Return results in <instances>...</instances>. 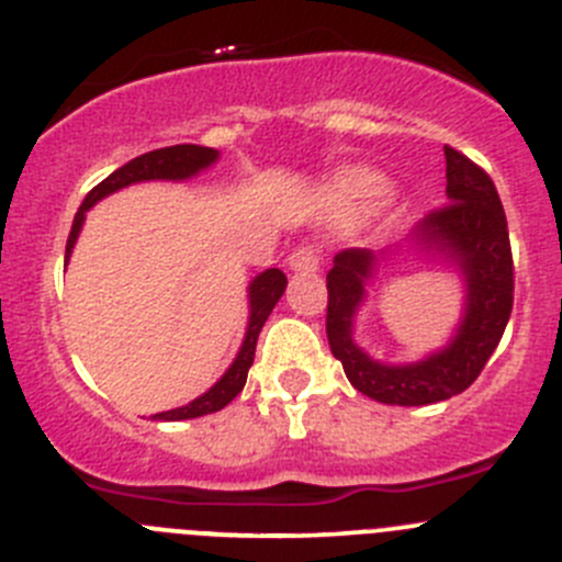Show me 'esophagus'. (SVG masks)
<instances>
[{
    "mask_svg": "<svg viewBox=\"0 0 562 562\" xmlns=\"http://www.w3.org/2000/svg\"><path fill=\"white\" fill-rule=\"evenodd\" d=\"M288 263H291L293 271H315L321 263V252L313 244H299L291 258H288Z\"/></svg>",
    "mask_w": 562,
    "mask_h": 562,
    "instance_id": "obj_1",
    "label": "esophagus"
}]
</instances>
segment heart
<instances>
[{"label":"heart","mask_w":562,"mask_h":562,"mask_svg":"<svg viewBox=\"0 0 562 562\" xmlns=\"http://www.w3.org/2000/svg\"><path fill=\"white\" fill-rule=\"evenodd\" d=\"M348 194L359 200H370L379 194V183H375L373 178H353V181L348 183Z\"/></svg>","instance_id":"obj_1"}]
</instances>
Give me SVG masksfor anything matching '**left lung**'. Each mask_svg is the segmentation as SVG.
<instances>
[{"mask_svg": "<svg viewBox=\"0 0 562 562\" xmlns=\"http://www.w3.org/2000/svg\"><path fill=\"white\" fill-rule=\"evenodd\" d=\"M445 161L448 203L414 227L417 241L453 258L467 280V315L445 351L417 364L373 362L351 340V318L362 302L375 255L370 249H342L326 274L331 353L362 395L390 406H426L464 392L486 368L514 310V255L494 181L450 145H445Z\"/></svg>", "mask_w": 562, "mask_h": 562, "instance_id": "obj_1", "label": "left lung"}]
</instances>
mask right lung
<instances>
[{
  "instance_id": "add662e5",
  "label": "right lung",
  "mask_w": 562,
  "mask_h": 562,
  "mask_svg": "<svg viewBox=\"0 0 562 562\" xmlns=\"http://www.w3.org/2000/svg\"><path fill=\"white\" fill-rule=\"evenodd\" d=\"M216 150L214 148H203V145H172V148H159L150 150V154L136 156L131 159L128 165L117 167L109 178H103L98 187H92L87 192L85 203L79 205L74 216V227H70L68 236V247H65V263L70 258V249H74L76 236L81 231V222H85V211L92 209V203H98L106 194L117 192V189L128 187V183L136 181H183V178H192L194 172H200L203 167H209L211 161H216ZM288 285V277L282 274L280 269H266L263 274H258L249 285V326H247V337H244V346L238 351L236 362L231 364L225 375L211 386L205 395H200L198 401L187 403L181 408H172V412H161L154 414V419H192V417H203V414L220 412L225 408L238 392L244 390L247 384V373L249 364L255 359V346H258V335L263 329L266 318L271 315L274 304L280 302L282 291Z\"/></svg>"
}]
</instances>
